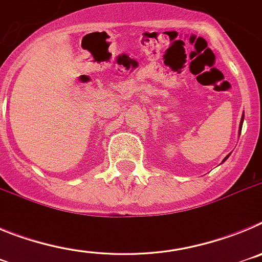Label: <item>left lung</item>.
I'll list each match as a JSON object with an SVG mask.
<instances>
[{
    "label": "left lung",
    "instance_id": "8db88e82",
    "mask_svg": "<svg viewBox=\"0 0 262 262\" xmlns=\"http://www.w3.org/2000/svg\"><path fill=\"white\" fill-rule=\"evenodd\" d=\"M243 122H244V114H243V117H242V120H240V126H239V135H240V133H242V127H243ZM231 155V154H230ZM230 155H227L226 157H224L223 159V161H222V163H224V161H226L227 159H228V157H230Z\"/></svg>",
    "mask_w": 262,
    "mask_h": 262
}]
</instances>
